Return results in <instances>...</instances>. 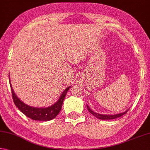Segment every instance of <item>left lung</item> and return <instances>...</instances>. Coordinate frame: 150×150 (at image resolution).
<instances>
[{
    "mask_svg": "<svg viewBox=\"0 0 150 150\" xmlns=\"http://www.w3.org/2000/svg\"><path fill=\"white\" fill-rule=\"evenodd\" d=\"M87 109L89 110V111L93 115H94L95 117L99 119V120H113V119H115L119 117H121L124 115V114L126 113L128 111H129V109H127L126 111H125L124 112L122 113H117V114H113V115H105V114H100V113H97L96 112H95L93 110H91V108H89V106L87 105Z\"/></svg>",
    "mask_w": 150,
    "mask_h": 150,
    "instance_id": "8db88e82",
    "label": "left lung"
}]
</instances>
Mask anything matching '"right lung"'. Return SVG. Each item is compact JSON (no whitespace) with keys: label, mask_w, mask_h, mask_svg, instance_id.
Returning a JSON list of instances; mask_svg holds the SVG:
<instances>
[{"label":"right lung","mask_w":150,"mask_h":150,"mask_svg":"<svg viewBox=\"0 0 150 150\" xmlns=\"http://www.w3.org/2000/svg\"><path fill=\"white\" fill-rule=\"evenodd\" d=\"M9 79H10V78H9ZM9 82H10L12 96H13V99L15 105L27 117L32 119L33 120L37 121H49L58 115L59 113L60 112L67 92L68 91V90L71 87H69L64 90L57 101L55 102L53 105L49 107H47V108H36V107L28 105L20 100V99L16 96L15 93L14 91L13 87H12L10 80H9Z\"/></svg>","instance_id":"obj_1"}]
</instances>
